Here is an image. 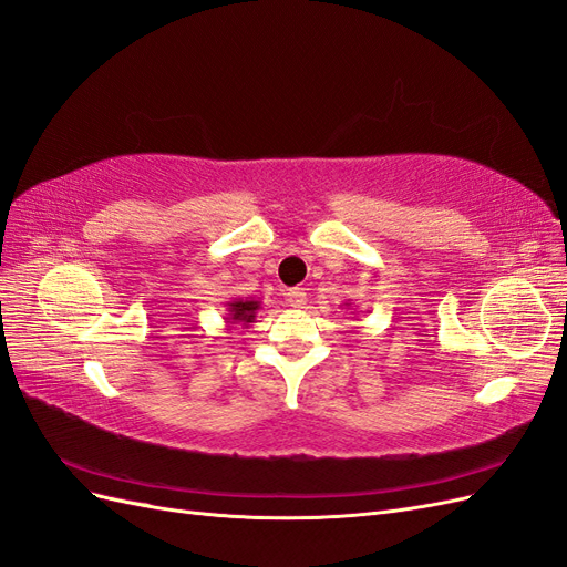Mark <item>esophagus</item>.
Segmentation results:
<instances>
[{"instance_id": "1", "label": "esophagus", "mask_w": 567, "mask_h": 567, "mask_svg": "<svg viewBox=\"0 0 567 567\" xmlns=\"http://www.w3.org/2000/svg\"><path fill=\"white\" fill-rule=\"evenodd\" d=\"M288 302H290V307H305L307 293L302 288H290L288 290Z\"/></svg>"}]
</instances>
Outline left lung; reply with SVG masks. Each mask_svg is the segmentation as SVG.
Instances as JSON below:
<instances>
[{
	"label": "left lung",
	"mask_w": 567,
	"mask_h": 567,
	"mask_svg": "<svg viewBox=\"0 0 567 567\" xmlns=\"http://www.w3.org/2000/svg\"><path fill=\"white\" fill-rule=\"evenodd\" d=\"M346 307H352V302H346Z\"/></svg>",
	"instance_id": "obj_1"
}]
</instances>
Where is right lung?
<instances>
[{"mask_svg":"<svg viewBox=\"0 0 567 567\" xmlns=\"http://www.w3.org/2000/svg\"><path fill=\"white\" fill-rule=\"evenodd\" d=\"M225 307H227L225 323L229 326V329H234V326H244V329H248V326L255 321L257 310H260V300L234 298V300L225 302Z\"/></svg>","mask_w":567,"mask_h":567,"instance_id":"1","label":"right lung"}]
</instances>
